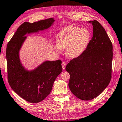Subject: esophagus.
<instances>
[{
  "label": "esophagus",
  "instance_id": "esophagus-1",
  "mask_svg": "<svg viewBox=\"0 0 122 122\" xmlns=\"http://www.w3.org/2000/svg\"><path fill=\"white\" fill-rule=\"evenodd\" d=\"M61 65H62V67H63V69H65L66 66V63L65 62H63L61 64Z\"/></svg>",
  "mask_w": 122,
  "mask_h": 122
}]
</instances>
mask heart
<instances>
[{"label": "heart", "instance_id": "obj_1", "mask_svg": "<svg viewBox=\"0 0 122 122\" xmlns=\"http://www.w3.org/2000/svg\"><path fill=\"white\" fill-rule=\"evenodd\" d=\"M55 50L60 53L66 49L65 54L70 58H76L83 54L91 39L88 29L70 25L62 29L57 36Z\"/></svg>", "mask_w": 122, "mask_h": 122}]
</instances>
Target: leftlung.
<instances>
[{"label": "left lung", "mask_w": 122, "mask_h": 122, "mask_svg": "<svg viewBox=\"0 0 122 122\" xmlns=\"http://www.w3.org/2000/svg\"><path fill=\"white\" fill-rule=\"evenodd\" d=\"M93 36L81 56L67 64L70 75L68 86L72 93L82 100L96 98L107 88L112 77V45L104 27L96 20Z\"/></svg>", "instance_id": "left-lung-1"}]
</instances>
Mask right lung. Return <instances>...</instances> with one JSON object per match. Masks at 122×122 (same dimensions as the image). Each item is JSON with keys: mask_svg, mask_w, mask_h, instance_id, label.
<instances>
[{"mask_svg": "<svg viewBox=\"0 0 122 122\" xmlns=\"http://www.w3.org/2000/svg\"><path fill=\"white\" fill-rule=\"evenodd\" d=\"M55 21L50 18L33 23L24 22L7 46L8 83L15 93L29 102H39L49 95L54 81L62 71L61 61H46L33 70H27L20 61V51L27 38L26 34L45 31Z\"/></svg>", "mask_w": 122, "mask_h": 122, "instance_id": "1", "label": "right lung"}]
</instances>
